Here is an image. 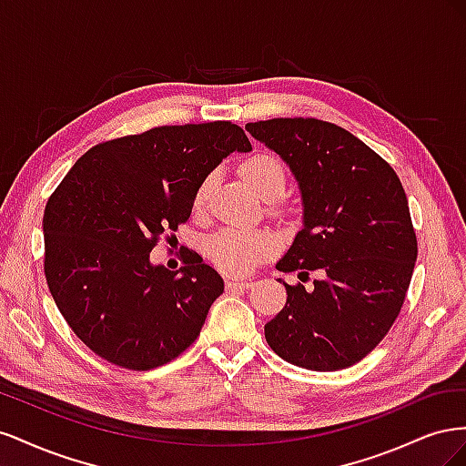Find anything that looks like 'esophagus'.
<instances>
[{"mask_svg":"<svg viewBox=\"0 0 466 466\" xmlns=\"http://www.w3.org/2000/svg\"><path fill=\"white\" fill-rule=\"evenodd\" d=\"M252 286L250 279H228L225 281V289L228 291H235V289H248Z\"/></svg>","mask_w":466,"mask_h":466,"instance_id":"34e87169","label":"esophagus"}]
</instances>
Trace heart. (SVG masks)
I'll list each match as a JSON object with an SVG mask.
<instances>
[{
    "mask_svg": "<svg viewBox=\"0 0 466 466\" xmlns=\"http://www.w3.org/2000/svg\"><path fill=\"white\" fill-rule=\"evenodd\" d=\"M238 173L247 185L260 194L264 200H274L284 194L286 188V168L272 153H255L245 159L238 167ZM214 182V175L208 177L198 192L194 196V208L200 209L206 202L208 190ZM278 248V238L270 231H243V229H225L214 235L208 241V257L219 270L243 276L252 268H257Z\"/></svg>",
    "mask_w": 466,
    "mask_h": 466,
    "instance_id": "obj_1",
    "label": "heart"
}]
</instances>
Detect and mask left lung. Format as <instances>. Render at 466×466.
Masks as SVG:
<instances>
[{
  "instance_id": "obj_1",
  "label": "left lung",
  "mask_w": 466,
  "mask_h": 466,
  "mask_svg": "<svg viewBox=\"0 0 466 466\" xmlns=\"http://www.w3.org/2000/svg\"><path fill=\"white\" fill-rule=\"evenodd\" d=\"M245 128L286 161L301 192L303 228L276 268L320 274L309 291L278 279L288 301L266 322V342L299 368L346 370L383 340L410 286L418 243L400 178L330 122L272 118Z\"/></svg>"
}]
</instances>
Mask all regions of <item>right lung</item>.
<instances>
[{
	"label": "right lung",
	"instance_id": "add662e5",
	"mask_svg": "<svg viewBox=\"0 0 466 466\" xmlns=\"http://www.w3.org/2000/svg\"><path fill=\"white\" fill-rule=\"evenodd\" d=\"M250 149L225 120L161 126L98 144L69 168L42 218L45 274L69 329L96 356L144 371L198 338L221 276L198 252L175 272L149 252L190 218L206 177Z\"/></svg>",
	"mask_w": 466,
	"mask_h": 466
}]
</instances>
